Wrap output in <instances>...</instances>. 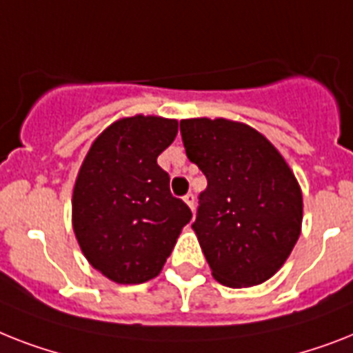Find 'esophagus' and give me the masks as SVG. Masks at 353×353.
<instances>
[{
	"instance_id": "1",
	"label": "esophagus",
	"mask_w": 353,
	"mask_h": 353,
	"mask_svg": "<svg viewBox=\"0 0 353 353\" xmlns=\"http://www.w3.org/2000/svg\"><path fill=\"white\" fill-rule=\"evenodd\" d=\"M183 201H185L186 205H188V208L194 212V208H196V197H194V194H186V196L183 197Z\"/></svg>"
}]
</instances>
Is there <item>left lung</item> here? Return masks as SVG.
Listing matches in <instances>:
<instances>
[{
    "label": "left lung",
    "mask_w": 353,
    "mask_h": 353,
    "mask_svg": "<svg viewBox=\"0 0 353 353\" xmlns=\"http://www.w3.org/2000/svg\"><path fill=\"white\" fill-rule=\"evenodd\" d=\"M181 137L208 181L192 228L212 276L230 288L265 283L301 236L303 194L294 172L246 123L181 119Z\"/></svg>",
    "instance_id": "obj_1"
}]
</instances>
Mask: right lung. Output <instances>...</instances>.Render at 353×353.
<instances>
[{"instance_id":"right-lung-1","label":"right lung","mask_w":353,"mask_h":353,"mask_svg":"<svg viewBox=\"0 0 353 353\" xmlns=\"http://www.w3.org/2000/svg\"><path fill=\"white\" fill-rule=\"evenodd\" d=\"M177 127V119L161 116L121 117L94 139L77 172L74 234L92 268L117 285L159 276L192 219L157 165Z\"/></svg>"}]
</instances>
